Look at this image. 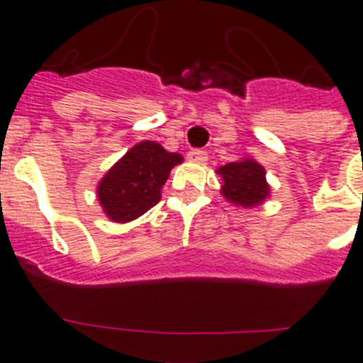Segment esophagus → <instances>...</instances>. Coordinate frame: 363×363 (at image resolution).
Segmentation results:
<instances>
[{"label":"esophagus","mask_w":363,"mask_h":363,"mask_svg":"<svg viewBox=\"0 0 363 363\" xmlns=\"http://www.w3.org/2000/svg\"><path fill=\"white\" fill-rule=\"evenodd\" d=\"M187 158L191 160V162H196V163H205L207 162V158H209V154L205 152V150L201 149H192L187 152Z\"/></svg>","instance_id":"esophagus-1"}]
</instances>
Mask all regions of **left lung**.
<instances>
[{
  "mask_svg": "<svg viewBox=\"0 0 363 363\" xmlns=\"http://www.w3.org/2000/svg\"><path fill=\"white\" fill-rule=\"evenodd\" d=\"M218 174H221L223 179L221 194L233 203L255 207L269 196L265 169L255 160L227 163L218 169Z\"/></svg>",
  "mask_w": 363,
  "mask_h": 363,
  "instance_id": "8db88e82",
  "label": "left lung"
}]
</instances>
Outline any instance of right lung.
Returning <instances> with one entry per match:
<instances>
[{
	"label": "right lung",
	"mask_w": 363,
	"mask_h": 363,
	"mask_svg": "<svg viewBox=\"0 0 363 363\" xmlns=\"http://www.w3.org/2000/svg\"><path fill=\"white\" fill-rule=\"evenodd\" d=\"M182 160L160 143L134 145L98 185V200L107 216L114 221H130L152 209L162 198V185L171 169Z\"/></svg>",
	"instance_id": "add662e5"
}]
</instances>
